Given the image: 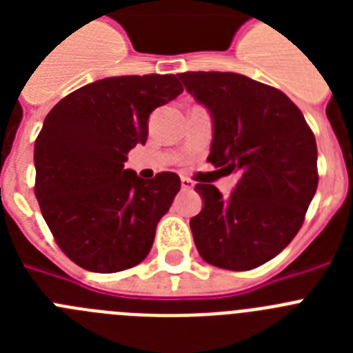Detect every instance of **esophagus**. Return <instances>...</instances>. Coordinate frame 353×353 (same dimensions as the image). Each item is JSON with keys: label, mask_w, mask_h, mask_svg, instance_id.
Masks as SVG:
<instances>
[{"label": "esophagus", "mask_w": 353, "mask_h": 353, "mask_svg": "<svg viewBox=\"0 0 353 353\" xmlns=\"http://www.w3.org/2000/svg\"><path fill=\"white\" fill-rule=\"evenodd\" d=\"M180 182H182V189H183V191H189V189H192V187H194L192 180L187 179V176H182V179H180Z\"/></svg>", "instance_id": "obj_1"}]
</instances>
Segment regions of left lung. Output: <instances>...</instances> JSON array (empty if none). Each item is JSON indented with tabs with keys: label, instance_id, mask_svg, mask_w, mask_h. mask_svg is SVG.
I'll list each match as a JSON object with an SVG mask.
<instances>
[{
	"label": "left lung",
	"instance_id": "left-lung-1",
	"mask_svg": "<svg viewBox=\"0 0 353 353\" xmlns=\"http://www.w3.org/2000/svg\"><path fill=\"white\" fill-rule=\"evenodd\" d=\"M183 86L214 123L208 161L240 179L228 198L194 187L203 208L191 219L199 256L251 270L277 256L304 223L316 192V141L301 109L269 84L235 72H183Z\"/></svg>",
	"mask_w": 353,
	"mask_h": 353
}]
</instances>
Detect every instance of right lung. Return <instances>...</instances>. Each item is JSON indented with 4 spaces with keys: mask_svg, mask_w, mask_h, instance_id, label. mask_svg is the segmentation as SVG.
I'll return each mask as SVG.
<instances>
[{
    "mask_svg": "<svg viewBox=\"0 0 353 353\" xmlns=\"http://www.w3.org/2000/svg\"><path fill=\"white\" fill-rule=\"evenodd\" d=\"M183 92L173 74L105 77L61 99L35 141V196L74 263L120 272L141 263L180 191L179 174L143 180L123 170L148 138V117Z\"/></svg>",
    "mask_w": 353,
    "mask_h": 353,
    "instance_id": "1",
    "label": "right lung"
}]
</instances>
